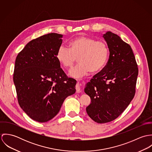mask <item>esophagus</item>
Masks as SVG:
<instances>
[{
    "mask_svg": "<svg viewBox=\"0 0 152 152\" xmlns=\"http://www.w3.org/2000/svg\"><path fill=\"white\" fill-rule=\"evenodd\" d=\"M81 84L78 83L77 84H76V86H75V88H76V92L77 93H80L81 92Z\"/></svg>",
    "mask_w": 152,
    "mask_h": 152,
    "instance_id": "1",
    "label": "esophagus"
}]
</instances>
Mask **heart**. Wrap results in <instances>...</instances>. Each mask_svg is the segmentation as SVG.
<instances>
[{
  "label": "heart",
  "mask_w": 152,
  "mask_h": 152,
  "mask_svg": "<svg viewBox=\"0 0 152 152\" xmlns=\"http://www.w3.org/2000/svg\"><path fill=\"white\" fill-rule=\"evenodd\" d=\"M69 48L61 45L57 52V58L65 68H71L78 58L80 63L71 69L69 75L80 78L90 71L94 73L101 70L107 63L109 51L107 45L102 41L88 36H80L72 40Z\"/></svg>",
  "instance_id": "heart-1"
}]
</instances>
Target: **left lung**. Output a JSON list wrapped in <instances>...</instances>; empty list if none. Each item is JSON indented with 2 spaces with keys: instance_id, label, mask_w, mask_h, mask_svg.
<instances>
[{
  "instance_id": "8db88e82",
  "label": "left lung",
  "mask_w": 152,
  "mask_h": 152,
  "mask_svg": "<svg viewBox=\"0 0 152 152\" xmlns=\"http://www.w3.org/2000/svg\"><path fill=\"white\" fill-rule=\"evenodd\" d=\"M103 37L109 50L108 63L84 89L91 99L87 113L98 124L115 120L128 107L135 94L138 75V67L130 45L110 31Z\"/></svg>"
}]
</instances>
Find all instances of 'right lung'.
<instances>
[{
    "label": "right lung",
    "mask_w": 152,
    "mask_h": 152,
    "mask_svg": "<svg viewBox=\"0 0 152 152\" xmlns=\"http://www.w3.org/2000/svg\"><path fill=\"white\" fill-rule=\"evenodd\" d=\"M62 34L49 33L27 44L16 57L13 74L19 104L33 120L46 122L75 92L77 81L60 68L57 52Z\"/></svg>",
    "instance_id": "right-lung-1"
}]
</instances>
